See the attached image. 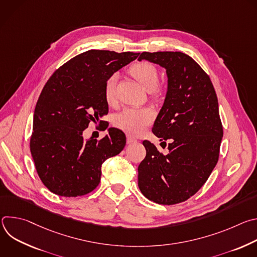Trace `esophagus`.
Returning <instances> with one entry per match:
<instances>
[{
	"label": "esophagus",
	"mask_w": 257,
	"mask_h": 257,
	"mask_svg": "<svg viewBox=\"0 0 257 257\" xmlns=\"http://www.w3.org/2000/svg\"><path fill=\"white\" fill-rule=\"evenodd\" d=\"M133 142H136V139L133 138L132 136L128 135V136H127V143H128V144H131V143H133Z\"/></svg>",
	"instance_id": "esophagus-1"
}]
</instances>
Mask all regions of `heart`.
Segmentation results:
<instances>
[{
  "mask_svg": "<svg viewBox=\"0 0 257 257\" xmlns=\"http://www.w3.org/2000/svg\"><path fill=\"white\" fill-rule=\"evenodd\" d=\"M130 74L156 98L162 94V88L158 86L160 75L157 67L151 62H138L129 69ZM116 80L117 75L109 76L105 83L103 94L105 101L112 104L116 100ZM155 112L151 107H128L118 114L115 119V125L128 135L138 136L142 134L155 120Z\"/></svg>",
  "mask_w": 257,
  "mask_h": 257,
  "instance_id": "b5f03b06",
  "label": "heart"
}]
</instances>
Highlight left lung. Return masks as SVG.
Returning <instances> with one entry per match:
<instances>
[{"mask_svg":"<svg viewBox=\"0 0 257 257\" xmlns=\"http://www.w3.org/2000/svg\"><path fill=\"white\" fill-rule=\"evenodd\" d=\"M143 59L167 70V96L153 132L170 143L164 156L151 141L142 142L146 157L138 166V186L150 200L172 205L193 196L208 179L218 161L223 125L211 80L191 57L143 52L138 60Z\"/></svg>","mask_w":257,"mask_h":257,"instance_id":"obj_1","label":"left lung"}]
</instances>
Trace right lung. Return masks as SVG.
Segmentation results:
<instances>
[{"label":"right lung","mask_w":257,"mask_h":257,"mask_svg":"<svg viewBox=\"0 0 257 257\" xmlns=\"http://www.w3.org/2000/svg\"><path fill=\"white\" fill-rule=\"evenodd\" d=\"M138 55L89 50L66 62L47 81L34 109L30 153L51 192L65 197L91 192L99 184L102 163L123 151L126 136L117 128H109L100 140L83 139L82 132L90 122H104L99 120L108 112L104 83Z\"/></svg>","instance_id":"right-lung-1"}]
</instances>
